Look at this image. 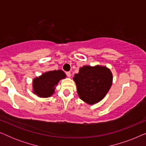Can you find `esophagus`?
I'll use <instances>...</instances> for the list:
<instances>
[{"label": "esophagus", "mask_w": 146, "mask_h": 146, "mask_svg": "<svg viewBox=\"0 0 146 146\" xmlns=\"http://www.w3.org/2000/svg\"><path fill=\"white\" fill-rule=\"evenodd\" d=\"M66 74L68 77H70L71 76V73L70 72H66Z\"/></svg>", "instance_id": "esophagus-1"}]
</instances>
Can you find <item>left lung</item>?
Masks as SVG:
<instances>
[{"mask_svg":"<svg viewBox=\"0 0 146 146\" xmlns=\"http://www.w3.org/2000/svg\"><path fill=\"white\" fill-rule=\"evenodd\" d=\"M74 80L80 99L89 104H94L102 100L109 91L112 83V74L106 67L85 66L75 74Z\"/></svg>","mask_w":146,"mask_h":146,"instance_id":"8db88e82","label":"left lung"}]
</instances>
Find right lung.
Listing matches in <instances>:
<instances>
[{"mask_svg": "<svg viewBox=\"0 0 146 146\" xmlns=\"http://www.w3.org/2000/svg\"><path fill=\"white\" fill-rule=\"evenodd\" d=\"M65 77L64 72L60 70L47 72L33 80L34 92L40 97L50 96L54 92L55 86Z\"/></svg>", "mask_w": 146, "mask_h": 146, "instance_id": "obj_1", "label": "right lung"}]
</instances>
